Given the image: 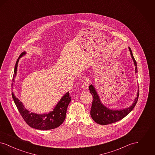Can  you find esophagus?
Masks as SVG:
<instances>
[{
  "label": "esophagus",
  "instance_id": "esophagus-1",
  "mask_svg": "<svg viewBox=\"0 0 155 155\" xmlns=\"http://www.w3.org/2000/svg\"><path fill=\"white\" fill-rule=\"evenodd\" d=\"M88 87L89 83L88 82L85 81V82H83V84H82V87H83V88L85 90L88 89Z\"/></svg>",
  "mask_w": 155,
  "mask_h": 155
}]
</instances>
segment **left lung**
Listing matches in <instances>:
<instances>
[{"label":"left lung","instance_id":"left-lung-1","mask_svg":"<svg viewBox=\"0 0 155 155\" xmlns=\"http://www.w3.org/2000/svg\"><path fill=\"white\" fill-rule=\"evenodd\" d=\"M128 49L134 61V64L135 66V73H137L138 72L137 62L133 56V53L130 47H128ZM89 89L90 91L89 92L93 96V102L91 110V116L96 123L101 125H107L114 123L125 117L133 110L137 104L139 96V89H138L137 97L135 98L134 102L131 106L125 109L114 110L107 107L102 103L96 89L92 84H91L89 86Z\"/></svg>","mask_w":155,"mask_h":155}]
</instances>
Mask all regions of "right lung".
<instances>
[{"mask_svg":"<svg viewBox=\"0 0 155 155\" xmlns=\"http://www.w3.org/2000/svg\"><path fill=\"white\" fill-rule=\"evenodd\" d=\"M26 54V52H22L16 61L12 86H13V84L15 82V78L17 75L19 60ZM12 94L15 104L26 123L31 127L40 130H49L56 128L61 125L66 118L67 107L71 100L69 95V92H67L62 96L59 102L52 109L53 110L43 114H37L30 112L27 110L24 107L22 102L15 96V94L13 92V90Z\"/></svg>","mask_w":155,"mask_h":155,"instance_id":"right-lung-1","label":"right lung"}]
</instances>
